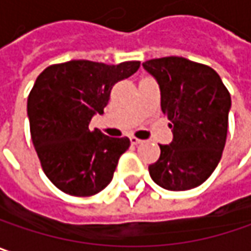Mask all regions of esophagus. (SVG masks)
<instances>
[{
  "label": "esophagus",
  "instance_id": "obj_1",
  "mask_svg": "<svg viewBox=\"0 0 251 251\" xmlns=\"http://www.w3.org/2000/svg\"><path fill=\"white\" fill-rule=\"evenodd\" d=\"M129 139H130V143H132V145H139V143H142V142H143L142 139H138L136 136H130Z\"/></svg>",
  "mask_w": 251,
  "mask_h": 251
}]
</instances>
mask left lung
Returning a JSON list of instances; mask_svg holds the SVG:
<instances>
[{
  "label": "left lung",
  "mask_w": 251,
  "mask_h": 251,
  "mask_svg": "<svg viewBox=\"0 0 251 251\" xmlns=\"http://www.w3.org/2000/svg\"><path fill=\"white\" fill-rule=\"evenodd\" d=\"M160 88V108L173 140L160 145L151 177L166 190L198 187L219 165L227 138L231 99L217 72L182 56L143 62Z\"/></svg>",
  "instance_id": "8db88e82"
}]
</instances>
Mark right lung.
Masks as SVG:
<instances>
[{
    "label": "right lung",
    "instance_id": "obj_1",
    "mask_svg": "<svg viewBox=\"0 0 251 251\" xmlns=\"http://www.w3.org/2000/svg\"><path fill=\"white\" fill-rule=\"evenodd\" d=\"M139 67V61L106 65L79 59L39 74L26 103L31 139L44 173L64 193L94 196L111 183L130 140L91 130L89 122L103 113L113 85Z\"/></svg>",
    "mask_w": 251,
    "mask_h": 251
}]
</instances>
